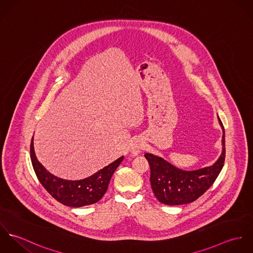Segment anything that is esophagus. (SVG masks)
<instances>
[{"instance_id":"1","label":"esophagus","mask_w":253,"mask_h":253,"mask_svg":"<svg viewBox=\"0 0 253 253\" xmlns=\"http://www.w3.org/2000/svg\"><path fill=\"white\" fill-rule=\"evenodd\" d=\"M141 149H142V144L139 140H134L131 143V153L133 155H138L140 153Z\"/></svg>"}]
</instances>
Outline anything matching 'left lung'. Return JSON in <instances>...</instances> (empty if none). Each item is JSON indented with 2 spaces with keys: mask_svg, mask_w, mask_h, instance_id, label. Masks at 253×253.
<instances>
[{
  "mask_svg": "<svg viewBox=\"0 0 253 253\" xmlns=\"http://www.w3.org/2000/svg\"><path fill=\"white\" fill-rule=\"evenodd\" d=\"M219 119V118H218ZM223 129V151L216 163L198 170L185 171L174 168L164 159L152 154H145L150 165V182L155 197L162 204L179 206L190 204L203 196L216 180L225 162V131Z\"/></svg>",
  "mask_w": 253,
  "mask_h": 253,
  "instance_id": "1",
  "label": "left lung"
}]
</instances>
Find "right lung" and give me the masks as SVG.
Masks as SVG:
<instances>
[{"instance_id":"obj_1","label":"right lung","mask_w":253,"mask_h":253,"mask_svg":"<svg viewBox=\"0 0 253 253\" xmlns=\"http://www.w3.org/2000/svg\"><path fill=\"white\" fill-rule=\"evenodd\" d=\"M30 156L37 177L43 188L57 202L71 208H81L97 203L106 193L113 173L124 160V157H121L94 174L84 179L73 181L52 175L38 162L34 153L33 137L30 144Z\"/></svg>"}]
</instances>
